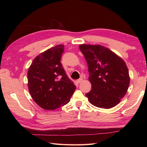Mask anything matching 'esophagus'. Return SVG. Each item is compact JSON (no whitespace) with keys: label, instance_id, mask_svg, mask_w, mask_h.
Returning <instances> with one entry per match:
<instances>
[{"label":"esophagus","instance_id":"1","mask_svg":"<svg viewBox=\"0 0 147 147\" xmlns=\"http://www.w3.org/2000/svg\"><path fill=\"white\" fill-rule=\"evenodd\" d=\"M82 81H83V79H82V78H80V79L77 80L76 81V82H77V83L79 84L80 83H81Z\"/></svg>","mask_w":147,"mask_h":147}]
</instances>
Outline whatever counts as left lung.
I'll list each match as a JSON object with an SVG mask.
<instances>
[{
	"mask_svg": "<svg viewBox=\"0 0 147 147\" xmlns=\"http://www.w3.org/2000/svg\"><path fill=\"white\" fill-rule=\"evenodd\" d=\"M79 48L88 67L91 90L85 96L97 107L111 109L126 95L130 83L124 61L108 48L100 45L82 44Z\"/></svg>",
	"mask_w": 147,
	"mask_h": 147,
	"instance_id": "1",
	"label": "left lung"
}]
</instances>
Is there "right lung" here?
I'll return each instance as SVG.
<instances>
[{
    "label": "right lung",
    "instance_id": "1",
    "mask_svg": "<svg viewBox=\"0 0 147 147\" xmlns=\"http://www.w3.org/2000/svg\"><path fill=\"white\" fill-rule=\"evenodd\" d=\"M64 45L40 53L28 71V85L34 101L43 109L54 110L69 103L76 89L61 63Z\"/></svg>",
    "mask_w": 147,
    "mask_h": 147
}]
</instances>
